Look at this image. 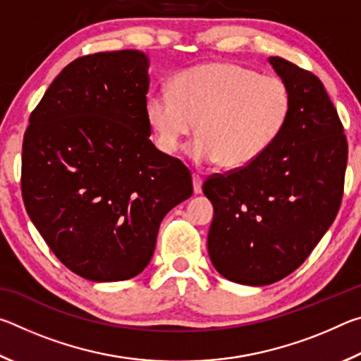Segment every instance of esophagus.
Here are the masks:
<instances>
[{"label":"esophagus","mask_w":361,"mask_h":361,"mask_svg":"<svg viewBox=\"0 0 361 361\" xmlns=\"http://www.w3.org/2000/svg\"><path fill=\"white\" fill-rule=\"evenodd\" d=\"M192 186H194V194L202 192V176L199 173H192Z\"/></svg>","instance_id":"1"}]
</instances>
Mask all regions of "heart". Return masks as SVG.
Masks as SVG:
<instances>
[{
  "mask_svg": "<svg viewBox=\"0 0 361 361\" xmlns=\"http://www.w3.org/2000/svg\"><path fill=\"white\" fill-rule=\"evenodd\" d=\"M291 108V90L282 78L216 62L175 75L170 92H156L146 102V118L159 149L167 154L180 148L197 121L199 135L189 145V156L200 164L219 161L239 169L277 142Z\"/></svg>",
  "mask_w": 361,
  "mask_h": 361,
  "instance_id": "obj_1",
  "label": "heart"
}]
</instances>
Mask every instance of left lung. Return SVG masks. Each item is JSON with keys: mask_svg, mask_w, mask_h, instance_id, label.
Listing matches in <instances>:
<instances>
[{"mask_svg": "<svg viewBox=\"0 0 361 361\" xmlns=\"http://www.w3.org/2000/svg\"><path fill=\"white\" fill-rule=\"evenodd\" d=\"M288 84V124L264 154L204 183L215 216L210 259L231 282L262 286L307 259L338 215L347 167V138L338 111L314 73L269 57Z\"/></svg>", "mask_w": 361, "mask_h": 361, "instance_id": "1", "label": "left lung"}]
</instances>
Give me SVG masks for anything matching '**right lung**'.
<instances>
[{
  "label": "right lung",
  "instance_id": "1",
  "mask_svg": "<svg viewBox=\"0 0 361 361\" xmlns=\"http://www.w3.org/2000/svg\"><path fill=\"white\" fill-rule=\"evenodd\" d=\"M148 57L73 60L30 114L22 197L52 253L92 282L138 276L164 216L192 195L191 172L149 140Z\"/></svg>",
  "mask_w": 361,
  "mask_h": 361
}]
</instances>
